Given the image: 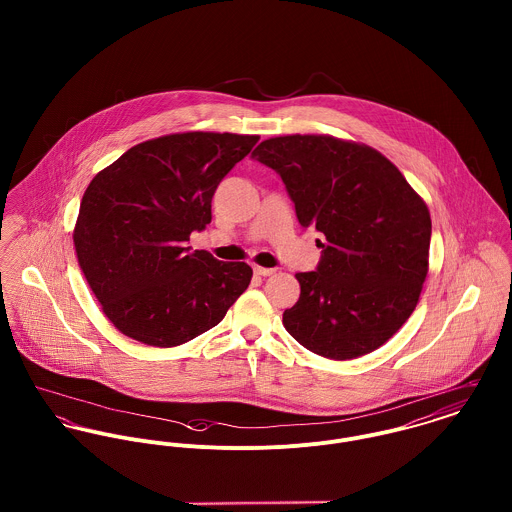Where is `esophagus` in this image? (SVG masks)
<instances>
[{"mask_svg": "<svg viewBox=\"0 0 512 512\" xmlns=\"http://www.w3.org/2000/svg\"><path fill=\"white\" fill-rule=\"evenodd\" d=\"M276 270L274 268H262V266H254V274L260 276V278H266V276H272Z\"/></svg>", "mask_w": 512, "mask_h": 512, "instance_id": "34e87169", "label": "esophagus"}]
</instances>
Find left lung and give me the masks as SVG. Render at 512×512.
Wrapping results in <instances>:
<instances>
[{"label": "left lung", "instance_id": "obj_1", "mask_svg": "<svg viewBox=\"0 0 512 512\" xmlns=\"http://www.w3.org/2000/svg\"><path fill=\"white\" fill-rule=\"evenodd\" d=\"M284 181L303 228L325 236L315 272L295 274L284 327L333 361L384 345L412 315L428 276L432 219L424 199L374 147L333 136H280L252 153Z\"/></svg>", "mask_w": 512, "mask_h": 512}]
</instances>
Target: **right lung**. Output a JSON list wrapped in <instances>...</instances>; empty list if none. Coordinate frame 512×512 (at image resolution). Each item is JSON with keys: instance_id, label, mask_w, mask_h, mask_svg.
Returning a JSON list of instances; mask_svg holds the SVG:
<instances>
[{"instance_id": "add662e5", "label": "right lung", "mask_w": 512, "mask_h": 512, "mask_svg": "<svg viewBox=\"0 0 512 512\" xmlns=\"http://www.w3.org/2000/svg\"><path fill=\"white\" fill-rule=\"evenodd\" d=\"M260 136L185 132L130 147L96 173L80 201L78 266L126 337L177 347L219 325L252 280L244 262L191 250L224 175Z\"/></svg>"}]
</instances>
